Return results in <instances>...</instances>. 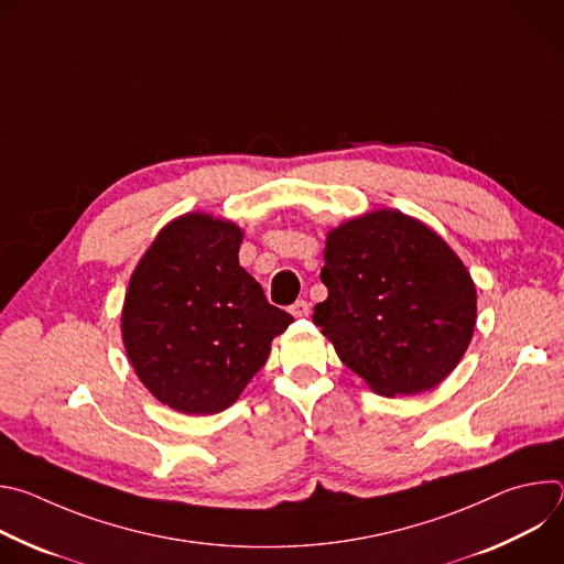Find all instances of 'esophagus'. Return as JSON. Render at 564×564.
Returning <instances> with one entry per match:
<instances>
[{"instance_id":"obj_1","label":"esophagus","mask_w":564,"mask_h":564,"mask_svg":"<svg viewBox=\"0 0 564 564\" xmlns=\"http://www.w3.org/2000/svg\"><path fill=\"white\" fill-rule=\"evenodd\" d=\"M290 312H292L294 316H307V314H310V303L303 301V299H299L296 303L290 305Z\"/></svg>"}]
</instances>
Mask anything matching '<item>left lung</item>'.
Wrapping results in <instances>:
<instances>
[{"label": "left lung", "mask_w": 564, "mask_h": 564, "mask_svg": "<svg viewBox=\"0 0 564 564\" xmlns=\"http://www.w3.org/2000/svg\"><path fill=\"white\" fill-rule=\"evenodd\" d=\"M314 324L377 394H417L459 364L475 328L470 274L415 218L379 209L333 229Z\"/></svg>", "instance_id": "obj_1"}]
</instances>
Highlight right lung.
Segmentation results:
<instances>
[{"mask_svg":"<svg viewBox=\"0 0 564 564\" xmlns=\"http://www.w3.org/2000/svg\"><path fill=\"white\" fill-rule=\"evenodd\" d=\"M240 240L234 223L187 214L155 236L131 274L122 307L129 361L178 413L231 406L294 321L238 265Z\"/></svg>","mask_w":564,"mask_h":564,"instance_id":"obj_1","label":"right lung"}]
</instances>
